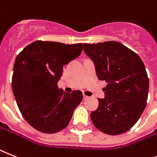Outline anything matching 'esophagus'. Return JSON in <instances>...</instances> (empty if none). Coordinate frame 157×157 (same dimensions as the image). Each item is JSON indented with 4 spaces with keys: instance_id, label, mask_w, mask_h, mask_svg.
<instances>
[{
    "instance_id": "34e87169",
    "label": "esophagus",
    "mask_w": 157,
    "mask_h": 157,
    "mask_svg": "<svg viewBox=\"0 0 157 157\" xmlns=\"http://www.w3.org/2000/svg\"><path fill=\"white\" fill-rule=\"evenodd\" d=\"M87 98H89V97H88V96H86V95L85 94H84V99H87Z\"/></svg>"
}]
</instances>
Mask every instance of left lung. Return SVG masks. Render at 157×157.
I'll use <instances>...</instances> for the list:
<instances>
[{"label": "left lung", "mask_w": 157, "mask_h": 157, "mask_svg": "<svg viewBox=\"0 0 157 157\" xmlns=\"http://www.w3.org/2000/svg\"><path fill=\"white\" fill-rule=\"evenodd\" d=\"M97 77L108 82L105 98L90 114L97 128L109 135L129 130L141 116L148 100V74L137 54L117 41L84 44Z\"/></svg>", "instance_id": "left-lung-1"}]
</instances>
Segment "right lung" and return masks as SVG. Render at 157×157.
Segmentation results:
<instances>
[{
  "instance_id": "obj_1",
  "label": "right lung",
  "mask_w": 157,
  "mask_h": 157,
  "mask_svg": "<svg viewBox=\"0 0 157 157\" xmlns=\"http://www.w3.org/2000/svg\"><path fill=\"white\" fill-rule=\"evenodd\" d=\"M82 49L83 44L36 40L17 56L13 92L24 118L37 131L55 133L64 129L82 101L81 91L68 93L57 85L63 66L78 57Z\"/></svg>"
}]
</instances>
